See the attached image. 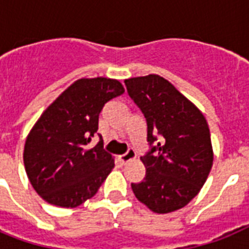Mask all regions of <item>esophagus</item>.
I'll return each instance as SVG.
<instances>
[{
  "instance_id": "esophagus-1",
  "label": "esophagus",
  "mask_w": 249,
  "mask_h": 249,
  "mask_svg": "<svg viewBox=\"0 0 249 249\" xmlns=\"http://www.w3.org/2000/svg\"><path fill=\"white\" fill-rule=\"evenodd\" d=\"M137 158V154L136 151L133 150V148H129L128 151L125 152L124 155H121L120 156V160H121V163H128V161H130V160L133 159H136Z\"/></svg>"
}]
</instances>
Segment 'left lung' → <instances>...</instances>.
Here are the masks:
<instances>
[{
    "label": "left lung",
    "mask_w": 249,
    "mask_h": 249,
    "mask_svg": "<svg viewBox=\"0 0 249 249\" xmlns=\"http://www.w3.org/2000/svg\"><path fill=\"white\" fill-rule=\"evenodd\" d=\"M125 85L146 117L151 146L141 158L146 177L132 183L133 193L155 213L183 208L199 194L212 168L208 123L200 109L161 76L132 77Z\"/></svg>",
    "instance_id": "8db88e82"
}]
</instances>
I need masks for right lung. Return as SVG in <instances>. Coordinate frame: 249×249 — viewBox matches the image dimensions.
I'll return each mask as SVG.
<instances>
[{
  "label": "right lung",
  "instance_id": "obj_1",
  "mask_svg": "<svg viewBox=\"0 0 249 249\" xmlns=\"http://www.w3.org/2000/svg\"><path fill=\"white\" fill-rule=\"evenodd\" d=\"M120 81L80 79L68 86L31 129L24 166L33 189L49 204L79 207L97 194L115 166L103 141L89 143L103 106L124 93ZM101 137V136H99Z\"/></svg>",
  "mask_w": 249,
  "mask_h": 249
}]
</instances>
